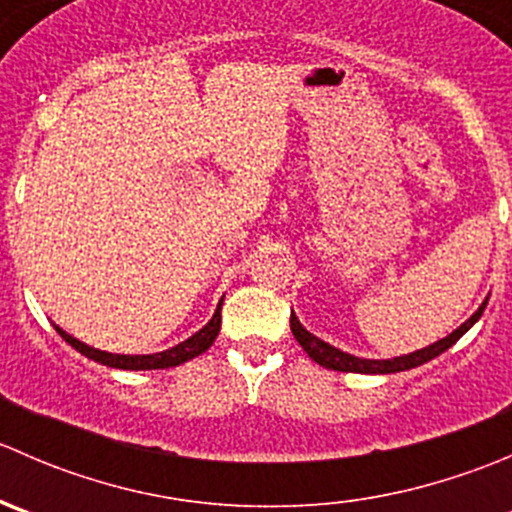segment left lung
<instances>
[{"mask_svg": "<svg viewBox=\"0 0 512 512\" xmlns=\"http://www.w3.org/2000/svg\"><path fill=\"white\" fill-rule=\"evenodd\" d=\"M485 304H488V297L483 299V304L476 309V314H471V319H466L461 327L453 329L446 339H438V342L428 344V347L418 349V352L394 356V359H361V356L342 352V349L332 347V344L322 342L319 337L309 334L307 329L299 324L297 314L294 312H292V317H289V327H292V334H294V339L299 342V347L309 354V359H314L319 366H324V369L354 371V374H396V371H406V369H414V366L426 364V361L436 359L438 354H443L446 349H451L453 344H456L458 339H461L463 334H466L468 329L478 322L480 314H483V309H485Z\"/></svg>", "mask_w": 512, "mask_h": 512, "instance_id": "1", "label": "left lung"}]
</instances>
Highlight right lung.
Wrapping results in <instances>:
<instances>
[{
    "label": "right lung",
    "instance_id": "1",
    "mask_svg": "<svg viewBox=\"0 0 512 512\" xmlns=\"http://www.w3.org/2000/svg\"><path fill=\"white\" fill-rule=\"evenodd\" d=\"M220 309H223V299H220L218 309H215V314H213V319H210V322L205 324L200 332H195L193 337H188L185 342L175 344V347L165 349V352H158V354H111V352H101V349H94V347H89V344L74 339L71 334H66L61 327H56V332H59L61 337H64L66 342H69L71 347L76 349V352L89 356V359L98 361V364L111 366V369H126V371L170 369V366L185 364V361L195 359V356L208 352V349L213 347V342L218 339V332H220Z\"/></svg>",
    "mask_w": 512,
    "mask_h": 512
}]
</instances>
